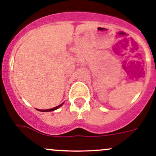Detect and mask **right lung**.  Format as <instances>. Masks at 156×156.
<instances>
[{"label": "right lung", "mask_w": 156, "mask_h": 156, "mask_svg": "<svg viewBox=\"0 0 156 156\" xmlns=\"http://www.w3.org/2000/svg\"><path fill=\"white\" fill-rule=\"evenodd\" d=\"M63 104H64V102L62 103V104H59L58 106L55 107V108H50V109H47V110H39V109H37V110H38V111H42V112H49V111H55V110H56V109H58V108H59Z\"/></svg>", "instance_id": "1"}]
</instances>
